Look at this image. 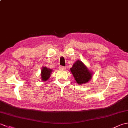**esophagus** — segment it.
<instances>
[{
	"instance_id": "obj_1",
	"label": "esophagus",
	"mask_w": 128,
	"mask_h": 128,
	"mask_svg": "<svg viewBox=\"0 0 128 128\" xmlns=\"http://www.w3.org/2000/svg\"><path fill=\"white\" fill-rule=\"evenodd\" d=\"M59 69L62 70H64L66 69V68H65L64 66H60L59 67Z\"/></svg>"
}]
</instances>
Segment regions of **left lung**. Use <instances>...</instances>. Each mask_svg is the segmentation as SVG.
I'll list each match as a JSON object with an SVG mask.
<instances>
[{
    "mask_svg": "<svg viewBox=\"0 0 128 128\" xmlns=\"http://www.w3.org/2000/svg\"><path fill=\"white\" fill-rule=\"evenodd\" d=\"M70 72L75 81L79 85L88 83L91 80L93 75L92 72L80 60H78L74 62L72 67L70 68Z\"/></svg>",
    "mask_w": 128,
    "mask_h": 128,
    "instance_id": "1",
    "label": "left lung"
}]
</instances>
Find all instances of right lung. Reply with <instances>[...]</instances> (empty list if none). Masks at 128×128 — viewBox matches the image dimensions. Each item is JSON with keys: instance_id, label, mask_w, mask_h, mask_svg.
Masks as SVG:
<instances>
[{"instance_id": "add662e5", "label": "right lung", "mask_w": 128, "mask_h": 128, "mask_svg": "<svg viewBox=\"0 0 128 128\" xmlns=\"http://www.w3.org/2000/svg\"><path fill=\"white\" fill-rule=\"evenodd\" d=\"M53 72V70L48 68L46 66L42 67L41 70V72H40V78H41V80L43 82L47 81L50 78L52 72Z\"/></svg>"}]
</instances>
